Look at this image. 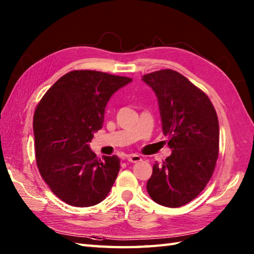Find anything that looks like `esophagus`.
Masks as SVG:
<instances>
[{
  "label": "esophagus",
  "instance_id": "1",
  "mask_svg": "<svg viewBox=\"0 0 254 254\" xmlns=\"http://www.w3.org/2000/svg\"><path fill=\"white\" fill-rule=\"evenodd\" d=\"M127 159L130 161V163H138V161L142 160V157L138 155H135V154H131V155L127 156Z\"/></svg>",
  "mask_w": 254,
  "mask_h": 254
}]
</instances>
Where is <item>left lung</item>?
<instances>
[{
	"label": "left lung",
	"mask_w": 254,
	"mask_h": 254,
	"mask_svg": "<svg viewBox=\"0 0 254 254\" xmlns=\"http://www.w3.org/2000/svg\"><path fill=\"white\" fill-rule=\"evenodd\" d=\"M142 79L157 97L163 132L172 149L163 164L153 166L147 192L163 206L180 207L195 198L212 178L219 145L216 111L206 94L172 69Z\"/></svg>",
	"instance_id": "left-lung-1"
}]
</instances>
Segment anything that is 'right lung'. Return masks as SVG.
<instances>
[{
    "label": "right lung",
    "mask_w": 254,
    "mask_h": 254,
    "mask_svg": "<svg viewBox=\"0 0 254 254\" xmlns=\"http://www.w3.org/2000/svg\"><path fill=\"white\" fill-rule=\"evenodd\" d=\"M132 78L98 71H72L53 84L34 115L37 166L63 202L88 207L107 197L118 172V156L96 157L89 143L102 127L111 96Z\"/></svg>",
    "instance_id": "1"
}]
</instances>
